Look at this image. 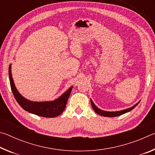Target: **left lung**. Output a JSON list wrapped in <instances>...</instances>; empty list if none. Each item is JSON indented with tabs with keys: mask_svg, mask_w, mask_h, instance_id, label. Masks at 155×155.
<instances>
[{
	"mask_svg": "<svg viewBox=\"0 0 155 155\" xmlns=\"http://www.w3.org/2000/svg\"><path fill=\"white\" fill-rule=\"evenodd\" d=\"M90 101H91V107H92V108L94 110V111H95L96 114H98L101 115H103V116H104V117H115V116H119V115H121L122 114H126V113L129 112L131 111V110L134 109L135 107L137 106L140 102V101L137 103H136L135 105H133V107H130V108L124 109V110H121V111H103V110L98 108V107L95 105V104L94 103V102L92 101V100H91V98H90Z\"/></svg>",
	"mask_w": 155,
	"mask_h": 155,
	"instance_id": "1",
	"label": "left lung"
}]
</instances>
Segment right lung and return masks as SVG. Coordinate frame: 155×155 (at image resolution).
<instances>
[{
    "label": "right lung",
    "mask_w": 155,
    "mask_h": 155,
    "mask_svg": "<svg viewBox=\"0 0 155 155\" xmlns=\"http://www.w3.org/2000/svg\"><path fill=\"white\" fill-rule=\"evenodd\" d=\"M9 76L10 85H11L13 94H14L18 103L25 111L31 113V114L45 117H57L62 114L63 111H64L68 99L71 94L73 86H71L62 95L54 101L42 102L31 101L21 95L15 87L14 79L12 78V64H10L9 67Z\"/></svg>",
    "instance_id": "obj_1"
}]
</instances>
